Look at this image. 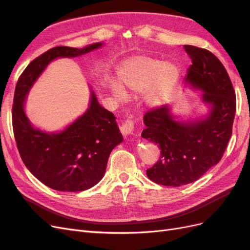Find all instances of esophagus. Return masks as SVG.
<instances>
[{
	"mask_svg": "<svg viewBox=\"0 0 250 250\" xmlns=\"http://www.w3.org/2000/svg\"><path fill=\"white\" fill-rule=\"evenodd\" d=\"M134 124L132 120H126L125 122L121 126V132L123 133L125 137H129V135L133 134Z\"/></svg>",
	"mask_w": 250,
	"mask_h": 250,
	"instance_id": "esophagus-1",
	"label": "esophagus"
}]
</instances>
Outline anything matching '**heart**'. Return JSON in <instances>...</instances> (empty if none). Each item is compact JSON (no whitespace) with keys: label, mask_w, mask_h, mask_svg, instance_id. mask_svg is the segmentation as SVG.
I'll list each match as a JSON object with an SVG mask.
<instances>
[{"label":"heart","mask_w":250,"mask_h":250,"mask_svg":"<svg viewBox=\"0 0 250 250\" xmlns=\"http://www.w3.org/2000/svg\"><path fill=\"white\" fill-rule=\"evenodd\" d=\"M119 81L108 83V88L117 100L123 102L127 93L123 86L134 94H144V101L150 107L167 103L179 83L180 71L176 64L164 62L150 56H133L125 60L118 71Z\"/></svg>","instance_id":"b5f03b06"}]
</instances>
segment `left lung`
<instances>
[{"label": "left lung", "mask_w": 250, "mask_h": 250, "mask_svg": "<svg viewBox=\"0 0 250 250\" xmlns=\"http://www.w3.org/2000/svg\"><path fill=\"white\" fill-rule=\"evenodd\" d=\"M192 59L185 84L201 92L206 116L180 120L172 105L148 111L142 138L160 147L161 157L147 176L155 184L180 187L194 183L223 156L231 137L236 113V94L225 67L213 53L184 46Z\"/></svg>", "instance_id": "left-lung-1"}]
</instances>
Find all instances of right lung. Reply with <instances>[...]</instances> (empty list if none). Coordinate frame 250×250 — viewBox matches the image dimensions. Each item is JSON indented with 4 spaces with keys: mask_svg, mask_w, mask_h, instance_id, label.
I'll use <instances>...</instances> for the list:
<instances>
[{
    "mask_svg": "<svg viewBox=\"0 0 250 250\" xmlns=\"http://www.w3.org/2000/svg\"><path fill=\"white\" fill-rule=\"evenodd\" d=\"M56 47L34 59L17 83L12 125L22 162L43 185L62 192H82L103 178L112 149L123 142L113 113L102 107L89 86L88 108L59 131L35 127L26 115L27 96L47 66L57 58H75L103 47Z\"/></svg>",
    "mask_w": 250,
    "mask_h": 250,
    "instance_id": "add662e5",
    "label": "right lung"
}]
</instances>
